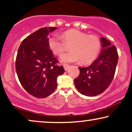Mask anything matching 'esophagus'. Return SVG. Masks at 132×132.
Here are the masks:
<instances>
[{
	"instance_id": "1",
	"label": "esophagus",
	"mask_w": 132,
	"mask_h": 132,
	"mask_svg": "<svg viewBox=\"0 0 132 132\" xmlns=\"http://www.w3.org/2000/svg\"><path fill=\"white\" fill-rule=\"evenodd\" d=\"M69 67H70V66L68 64H63V68H64V70H68V69L69 68Z\"/></svg>"
}]
</instances>
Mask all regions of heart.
<instances>
[{
    "mask_svg": "<svg viewBox=\"0 0 132 132\" xmlns=\"http://www.w3.org/2000/svg\"><path fill=\"white\" fill-rule=\"evenodd\" d=\"M62 38L53 36L48 40L50 50L55 55H60L66 50V45H71L69 53L62 55V62L73 63L81 60L88 64L95 60L101 48V41L96 35H90L77 29H69L62 33Z\"/></svg>",
    "mask_w": 132,
    "mask_h": 132,
    "instance_id": "1",
    "label": "heart"
}]
</instances>
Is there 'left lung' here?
Here are the masks:
<instances>
[{"instance_id":"left-lung-1","label":"left lung","mask_w":132,"mask_h":132,"mask_svg":"<svg viewBox=\"0 0 132 132\" xmlns=\"http://www.w3.org/2000/svg\"><path fill=\"white\" fill-rule=\"evenodd\" d=\"M102 50L98 58L86 68H79V75L75 79L76 88L87 96L103 93L112 82L117 65L118 55L114 45L105 38L101 39Z\"/></svg>"}]
</instances>
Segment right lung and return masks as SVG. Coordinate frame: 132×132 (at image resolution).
I'll return each instance as SVG.
<instances>
[{"label":"right lung","instance_id":"obj_1","mask_svg":"<svg viewBox=\"0 0 132 132\" xmlns=\"http://www.w3.org/2000/svg\"><path fill=\"white\" fill-rule=\"evenodd\" d=\"M56 27L38 30L26 38L18 48L15 69L23 88L35 97L44 98L57 88V78L64 73L63 66L57 64L48 45V35Z\"/></svg>","mask_w":132,"mask_h":132}]
</instances>
